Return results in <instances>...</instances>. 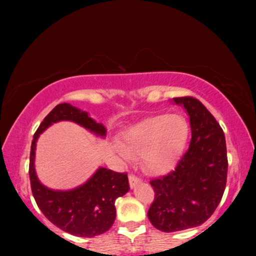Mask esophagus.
<instances>
[{"label": "esophagus", "mask_w": 256, "mask_h": 256, "mask_svg": "<svg viewBox=\"0 0 256 256\" xmlns=\"http://www.w3.org/2000/svg\"><path fill=\"white\" fill-rule=\"evenodd\" d=\"M128 180H129V185H130V188H135L136 185L141 183V178H138V176H135V174H129Z\"/></svg>", "instance_id": "34e87169"}]
</instances>
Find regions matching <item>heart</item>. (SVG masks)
Instances as JSON below:
<instances>
[{"label":"heart","mask_w":256,"mask_h":256,"mask_svg":"<svg viewBox=\"0 0 256 256\" xmlns=\"http://www.w3.org/2000/svg\"><path fill=\"white\" fill-rule=\"evenodd\" d=\"M188 132V122L180 115H156L129 129L124 152L128 157L142 156L143 166L152 172H166L176 163Z\"/></svg>","instance_id":"b5f03b06"}]
</instances>
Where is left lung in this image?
Here are the masks:
<instances>
[{
  "instance_id": "obj_1",
  "label": "left lung",
  "mask_w": 256,
  "mask_h": 256,
  "mask_svg": "<svg viewBox=\"0 0 256 256\" xmlns=\"http://www.w3.org/2000/svg\"><path fill=\"white\" fill-rule=\"evenodd\" d=\"M190 116L191 142L166 176L150 180L155 199L148 218L163 232H177L205 222L222 200L227 180L226 140L222 127L200 101L174 98Z\"/></svg>"
}]
</instances>
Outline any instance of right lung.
<instances>
[{"instance_id":"obj_1","label":"right lung","mask_w":256,"mask_h":256,"mask_svg":"<svg viewBox=\"0 0 256 256\" xmlns=\"http://www.w3.org/2000/svg\"><path fill=\"white\" fill-rule=\"evenodd\" d=\"M68 120L82 126L99 136H106V128L88 116L86 112L70 104H57L34 132L30 150L29 176L31 191L38 208L50 222L72 236L92 238L107 232L116 216L115 200L129 191L126 172L99 168L82 186L70 191H54L38 180L34 171V150L38 136L52 124Z\"/></svg>"}]
</instances>
